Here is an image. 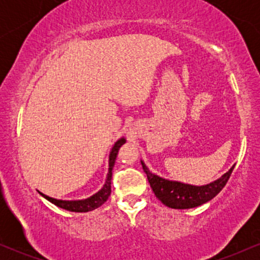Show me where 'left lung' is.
<instances>
[{
	"instance_id": "8db88e82",
	"label": "left lung",
	"mask_w": 260,
	"mask_h": 260,
	"mask_svg": "<svg viewBox=\"0 0 260 260\" xmlns=\"http://www.w3.org/2000/svg\"><path fill=\"white\" fill-rule=\"evenodd\" d=\"M142 165L156 198L166 207L172 209L196 208L213 199L226 186L235 168V166H232L229 172H226L222 177H220L213 183L197 187L181 183V182L164 180L159 176L151 174L143 162Z\"/></svg>"
}]
</instances>
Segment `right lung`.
Returning a JSON list of instances; mask_svg holds the SVG:
<instances>
[{"label":"right lung","instance_id":"1","mask_svg":"<svg viewBox=\"0 0 260 260\" xmlns=\"http://www.w3.org/2000/svg\"><path fill=\"white\" fill-rule=\"evenodd\" d=\"M126 143V139L122 138L115 143L113 145L111 154H110V162H109V174H107V178L104 187L101 188V190L94 194L90 198H86L84 201H58V199H53L51 197H47L40 193L44 198H46L47 201L51 202L52 204H55L56 207L66 209V210L70 211H76V213H86V211L94 210V209L99 208L100 205H103L104 203L107 201V198L110 197L111 193V178H112V169L115 166L116 157H117L118 150L122 145Z\"/></svg>","mask_w":260,"mask_h":260}]
</instances>
